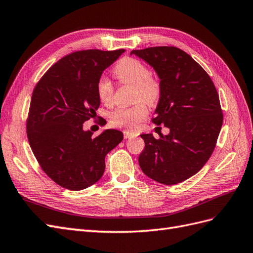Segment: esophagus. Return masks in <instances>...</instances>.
<instances>
[{
	"mask_svg": "<svg viewBox=\"0 0 253 253\" xmlns=\"http://www.w3.org/2000/svg\"><path fill=\"white\" fill-rule=\"evenodd\" d=\"M137 134L134 133V132H129V131H125L124 132V137L126 139H128V138H133V137H136Z\"/></svg>",
	"mask_w": 253,
	"mask_h": 253,
	"instance_id": "esophagus-1",
	"label": "esophagus"
}]
</instances>
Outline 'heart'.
<instances>
[{
    "label": "heart",
    "instance_id": "heart-1",
    "mask_svg": "<svg viewBox=\"0 0 253 253\" xmlns=\"http://www.w3.org/2000/svg\"><path fill=\"white\" fill-rule=\"evenodd\" d=\"M114 75L121 84L133 86L134 105L126 109H118L111 114L112 126L133 129L139 122L148 116L149 105H155L162 97V83L151 75L150 68L140 60L125 57L114 66ZM97 96L103 104L111 105L113 102L114 87L109 78L100 77L96 85Z\"/></svg>",
    "mask_w": 253,
    "mask_h": 253
}]
</instances>
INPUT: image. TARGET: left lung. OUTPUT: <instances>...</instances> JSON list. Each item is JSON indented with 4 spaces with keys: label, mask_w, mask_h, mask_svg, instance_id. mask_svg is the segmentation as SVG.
Wrapping results in <instances>:
<instances>
[{
    "label": "left lung",
    "mask_w": 253,
    "mask_h": 253,
    "mask_svg": "<svg viewBox=\"0 0 253 253\" xmlns=\"http://www.w3.org/2000/svg\"><path fill=\"white\" fill-rule=\"evenodd\" d=\"M133 53L154 68L162 83L153 124L170 128L157 139L140 135L145 147L139 166L163 185L179 183L200 171L215 148L223 125L217 90L204 68L177 47L155 46Z\"/></svg>",
    "instance_id": "1"
}]
</instances>
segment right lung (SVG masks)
<instances>
[{"instance_id": "obj_1", "label": "right lung", "mask_w": 253, "mask_h": 253, "mask_svg": "<svg viewBox=\"0 0 253 253\" xmlns=\"http://www.w3.org/2000/svg\"><path fill=\"white\" fill-rule=\"evenodd\" d=\"M125 51H74L53 64L34 88L28 142L41 169L61 187L79 191L94 185L103 175L106 154L124 139L122 132L112 128L93 137L83 124L100 105L98 79Z\"/></svg>"}]
</instances>
